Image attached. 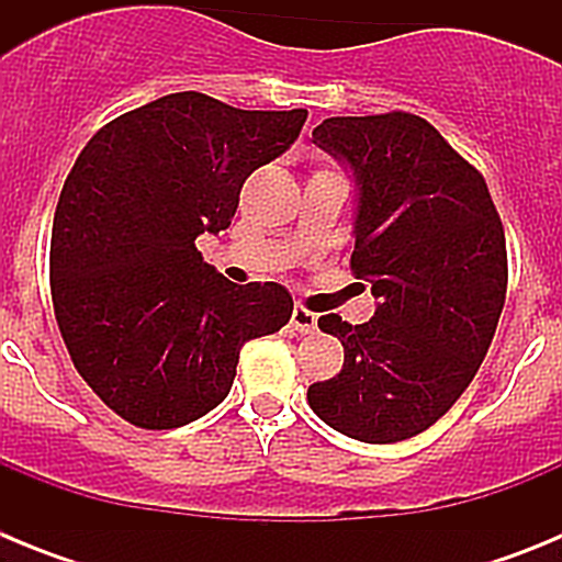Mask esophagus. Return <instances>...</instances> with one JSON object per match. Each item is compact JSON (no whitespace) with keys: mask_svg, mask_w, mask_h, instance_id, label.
Returning a JSON list of instances; mask_svg holds the SVG:
<instances>
[{"mask_svg":"<svg viewBox=\"0 0 562 562\" xmlns=\"http://www.w3.org/2000/svg\"><path fill=\"white\" fill-rule=\"evenodd\" d=\"M292 326H295V331H301V335H312V331L317 329V315L315 312H310L306 306L295 304L292 306Z\"/></svg>","mask_w":562,"mask_h":562,"instance_id":"34e87169","label":"esophagus"}]
</instances>
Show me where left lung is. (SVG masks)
Masks as SVG:
<instances>
[{"label": "left lung", "instance_id": "left-lung-1", "mask_svg": "<svg viewBox=\"0 0 562 562\" xmlns=\"http://www.w3.org/2000/svg\"><path fill=\"white\" fill-rule=\"evenodd\" d=\"M317 146L357 182L351 272L376 312L317 326L342 342V369L306 391L340 434L391 445L428 430L473 382L506 297V238L486 182L425 117H329Z\"/></svg>", "mask_w": 562, "mask_h": 562}]
</instances>
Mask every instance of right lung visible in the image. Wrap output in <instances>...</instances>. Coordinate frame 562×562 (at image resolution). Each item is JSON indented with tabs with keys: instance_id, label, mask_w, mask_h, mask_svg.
<instances>
[{
	"instance_id": "add662e5",
	"label": "right lung",
	"mask_w": 562,
	"mask_h": 562,
	"mask_svg": "<svg viewBox=\"0 0 562 562\" xmlns=\"http://www.w3.org/2000/svg\"><path fill=\"white\" fill-rule=\"evenodd\" d=\"M306 109L247 112L173 92L92 134L58 196L49 292L78 374L126 422L180 428L231 394L238 351L292 315L281 284L238 286L196 250L241 186L297 140Z\"/></svg>"
}]
</instances>
